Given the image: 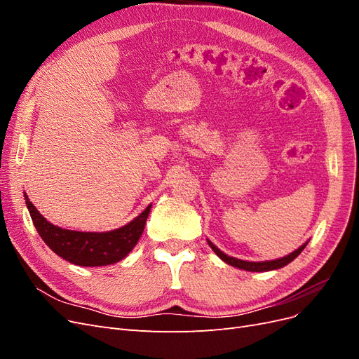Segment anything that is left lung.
<instances>
[{
    "instance_id": "1",
    "label": "left lung",
    "mask_w": 359,
    "mask_h": 359,
    "mask_svg": "<svg viewBox=\"0 0 359 359\" xmlns=\"http://www.w3.org/2000/svg\"><path fill=\"white\" fill-rule=\"evenodd\" d=\"M210 247L214 250V253L219 256L222 260H224L226 264H229L232 266H236L240 269H245V271H252V273H262V271H271V269H278V268H283L285 265L290 264L293 259H295L304 248H306L307 243L302 244L298 250H295V252L281 257V259H277V260H266V262H247V260H241V259H235V257H231L224 255L223 252H220L219 248H217L211 241H208Z\"/></svg>"
}]
</instances>
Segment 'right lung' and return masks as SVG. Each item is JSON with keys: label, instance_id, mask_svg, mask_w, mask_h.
<instances>
[{"label": "right lung", "instance_id": "add662e5", "mask_svg": "<svg viewBox=\"0 0 359 359\" xmlns=\"http://www.w3.org/2000/svg\"><path fill=\"white\" fill-rule=\"evenodd\" d=\"M27 208L41 240L60 257L79 266H103L124 259L132 252L148 219L151 205L133 222L111 232H78L61 229L43 217L25 194Z\"/></svg>", "mask_w": 359, "mask_h": 359}]
</instances>
